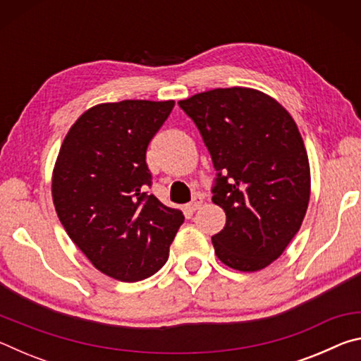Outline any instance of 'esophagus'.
Wrapping results in <instances>:
<instances>
[{
  "label": "esophagus",
  "instance_id": "1",
  "mask_svg": "<svg viewBox=\"0 0 361 361\" xmlns=\"http://www.w3.org/2000/svg\"><path fill=\"white\" fill-rule=\"evenodd\" d=\"M202 202H204L202 197H194V199L191 200V202H189V204L186 205V210H188V212H195V210L199 209L200 205H202Z\"/></svg>",
  "mask_w": 361,
  "mask_h": 361
}]
</instances>
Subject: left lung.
I'll return each instance as SVG.
<instances>
[{"mask_svg":"<svg viewBox=\"0 0 361 361\" xmlns=\"http://www.w3.org/2000/svg\"><path fill=\"white\" fill-rule=\"evenodd\" d=\"M218 172L213 204L226 213L212 237L218 259L240 272L267 267L296 235L310 199V166L291 114L252 87L180 100Z\"/></svg>","mask_w":361,"mask_h":361,"instance_id":"8db88e82","label":"left lung"}]
</instances>
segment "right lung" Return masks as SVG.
Segmentation results:
<instances>
[{"instance_id": "add662e5", "label": "right lung", "mask_w": 361, "mask_h": 361, "mask_svg": "<svg viewBox=\"0 0 361 361\" xmlns=\"http://www.w3.org/2000/svg\"><path fill=\"white\" fill-rule=\"evenodd\" d=\"M173 100H122L89 108L70 127L52 170L60 223L95 269L138 282L169 258L181 210L146 194V149Z\"/></svg>"}]
</instances>
